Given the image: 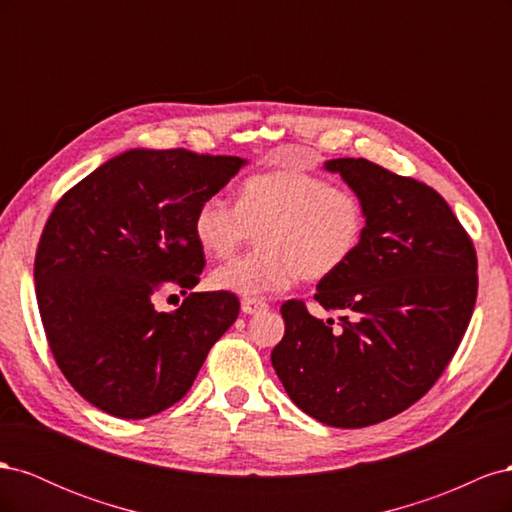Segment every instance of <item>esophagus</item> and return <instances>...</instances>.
<instances>
[{
    "label": "esophagus",
    "mask_w": 512,
    "mask_h": 512,
    "mask_svg": "<svg viewBox=\"0 0 512 512\" xmlns=\"http://www.w3.org/2000/svg\"><path fill=\"white\" fill-rule=\"evenodd\" d=\"M269 307V303L265 299H243L241 301V312L243 314H258V312H265Z\"/></svg>",
    "instance_id": "1"
}]
</instances>
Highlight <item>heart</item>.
<instances>
[{
    "label": "heart",
    "instance_id": "heart-1",
    "mask_svg": "<svg viewBox=\"0 0 512 512\" xmlns=\"http://www.w3.org/2000/svg\"><path fill=\"white\" fill-rule=\"evenodd\" d=\"M194 237L207 256L228 258L258 232L260 250L226 262L211 286L245 299L267 297L305 280H327L359 254L367 232L363 198L303 170L247 177L232 203L224 194L200 200Z\"/></svg>",
    "mask_w": 512,
    "mask_h": 512
}]
</instances>
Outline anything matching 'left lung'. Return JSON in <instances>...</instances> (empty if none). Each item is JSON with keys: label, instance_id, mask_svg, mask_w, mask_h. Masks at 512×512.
I'll use <instances>...</instances> for the list:
<instances>
[{"label": "left lung", "instance_id": "left-lung-1", "mask_svg": "<svg viewBox=\"0 0 512 512\" xmlns=\"http://www.w3.org/2000/svg\"><path fill=\"white\" fill-rule=\"evenodd\" d=\"M327 170L363 198L365 241L314 294L339 322L286 301L271 363L303 412L359 429L404 412L442 376L474 312L478 262L466 228L427 183L363 158L329 160Z\"/></svg>", "mask_w": 512, "mask_h": 512}]
</instances>
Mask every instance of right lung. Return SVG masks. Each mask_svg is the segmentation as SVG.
<instances>
[{
    "mask_svg": "<svg viewBox=\"0 0 512 512\" xmlns=\"http://www.w3.org/2000/svg\"><path fill=\"white\" fill-rule=\"evenodd\" d=\"M241 166L132 149L57 200L36 250V299L57 367L91 406L147 418L177 404L237 320V294L192 292L205 267L192 220ZM170 289L186 299L158 313L152 299Z\"/></svg>",
    "mask_w": 512,
    "mask_h": 512,
    "instance_id": "right-lung-1",
    "label": "right lung"
}]
</instances>
